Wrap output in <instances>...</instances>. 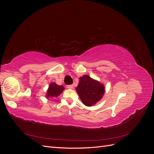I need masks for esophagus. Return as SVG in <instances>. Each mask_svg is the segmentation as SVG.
<instances>
[{"label": "esophagus", "mask_w": 154, "mask_h": 154, "mask_svg": "<svg viewBox=\"0 0 154 154\" xmlns=\"http://www.w3.org/2000/svg\"><path fill=\"white\" fill-rule=\"evenodd\" d=\"M67 88H73V85H69L67 86Z\"/></svg>", "instance_id": "1"}]
</instances>
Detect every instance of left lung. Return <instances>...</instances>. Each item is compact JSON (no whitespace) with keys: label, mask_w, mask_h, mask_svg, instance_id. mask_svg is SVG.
<instances>
[{"label":"left lung","mask_w":154,"mask_h":154,"mask_svg":"<svg viewBox=\"0 0 154 154\" xmlns=\"http://www.w3.org/2000/svg\"><path fill=\"white\" fill-rule=\"evenodd\" d=\"M76 90L82 103L87 106H91L102 98L105 93V87L89 76L83 75L79 78Z\"/></svg>","instance_id":"1"}]
</instances>
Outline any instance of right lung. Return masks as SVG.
I'll return each mask as SVG.
<instances>
[{"mask_svg": "<svg viewBox=\"0 0 154 154\" xmlns=\"http://www.w3.org/2000/svg\"><path fill=\"white\" fill-rule=\"evenodd\" d=\"M65 89L63 86L62 85H58L57 83L53 82L51 83L49 86V88L47 91V94H46V97H58L63 91Z\"/></svg>", "mask_w": 154, "mask_h": 154, "instance_id": "right-lung-1", "label": "right lung"}]
</instances>
